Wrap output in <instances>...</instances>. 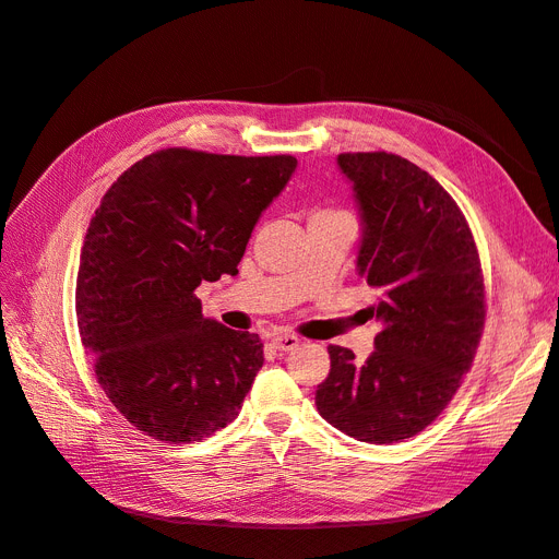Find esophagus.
Returning <instances> with one entry per match:
<instances>
[{
	"label": "esophagus",
	"instance_id": "34e87169",
	"mask_svg": "<svg viewBox=\"0 0 559 559\" xmlns=\"http://www.w3.org/2000/svg\"><path fill=\"white\" fill-rule=\"evenodd\" d=\"M300 345V337L298 335H292V333H277L273 335V347L277 352H292Z\"/></svg>",
	"mask_w": 559,
	"mask_h": 559
}]
</instances>
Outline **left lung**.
Here are the masks:
<instances>
[{"mask_svg": "<svg viewBox=\"0 0 559 559\" xmlns=\"http://www.w3.org/2000/svg\"><path fill=\"white\" fill-rule=\"evenodd\" d=\"M361 218L357 273L380 321L364 364L329 345L317 411L364 443H399L443 413L476 357L485 286L462 210L429 173L394 154H341Z\"/></svg>", "mask_w": 559, "mask_h": 559, "instance_id": "8db88e82", "label": "left lung"}]
</instances>
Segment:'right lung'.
Listing matches in <instances>:
<instances>
[{
    "label": "right lung",
    "instance_id": "add662e5",
    "mask_svg": "<svg viewBox=\"0 0 559 559\" xmlns=\"http://www.w3.org/2000/svg\"><path fill=\"white\" fill-rule=\"evenodd\" d=\"M296 165L165 148L118 177L95 210L76 275L81 343L116 411L156 441H202L238 417L263 343L202 317L195 289L238 275Z\"/></svg>",
    "mask_w": 559,
    "mask_h": 559
}]
</instances>
